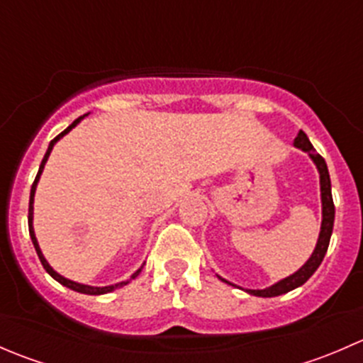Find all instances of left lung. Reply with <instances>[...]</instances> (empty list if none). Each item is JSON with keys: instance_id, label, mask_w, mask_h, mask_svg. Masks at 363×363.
Segmentation results:
<instances>
[{"instance_id": "8db88e82", "label": "left lung", "mask_w": 363, "mask_h": 363, "mask_svg": "<svg viewBox=\"0 0 363 363\" xmlns=\"http://www.w3.org/2000/svg\"><path fill=\"white\" fill-rule=\"evenodd\" d=\"M294 145H295L296 149H300V151L307 152V156H309V158L313 160V163L316 164L318 174H320L321 228H320V235H318V242H316V247H314L313 255L309 256V259H307V262L303 263V265L300 267V269L296 270V272L291 274V276L284 277V279L277 281V283L272 284V286L263 288V290H244V288H240V286H237V284H233V283H230V281H226L225 277L218 276L219 279L223 281V283L232 284V286H237V288H240V290H244V291H246V294L255 295V296H263V298H267V296L284 295V294H288V291L295 290V288L302 286V284L306 283V281L309 279V277L313 276L314 272H316L318 267L321 265V262H323L325 255H327V250H328V244H330L332 230H334L335 207H334V200H332L330 175H328L327 163H325V160L321 158V156L318 155V152H314L313 144H311L309 138H307V135L303 133V131H298V135H296Z\"/></svg>"}]
</instances>
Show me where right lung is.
I'll return each instance as SVG.
<instances>
[{"mask_svg":"<svg viewBox=\"0 0 363 363\" xmlns=\"http://www.w3.org/2000/svg\"><path fill=\"white\" fill-rule=\"evenodd\" d=\"M86 116H87V113H84L82 117H79V119H75V121H73V123L69 124V126L67 128V130H65V131H61V133L57 135V137L54 138V140H50V144H49V149H47L45 156H43V160H42V164H40V168H38V174H36V179H35V182H33V186H31V193H29V216H28V225H29V237H31V240H33V246H35V250H36V255H38V258H40V262H42L43 269L47 270V274H49L50 277H54V279H56L57 283H60V284H63V286L69 288V290H73V291H79V294H84V295H104V294H111V291L117 290V288H123V286H126V284L130 283L131 279H135V277H137L138 274L142 272V269H144V265H145V263H142V267H140V269H138V270H135V272L131 274V277H130V279H128V281H121V283H116V284H111V286H91V284H82V283H77V281H72V279H68V277L61 276L60 272H56V270H54L52 267H50V263L47 262V259H45V256H43L42 250H40V244H38V240H36V235H35V228H33V208H35V207H33V203H35V193H36V186H38L40 175H42L43 168H45V163H47V160H49V156H50V152H52L54 145H56L57 142H60L61 138L65 137V135L69 133V131H72L73 128H75L77 124H79L80 121H82L84 117H86Z\"/></svg>","mask_w":363,"mask_h":363,"instance_id":"1","label":"right lung"}]
</instances>
